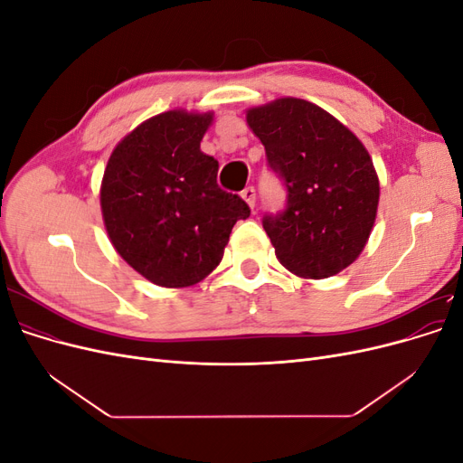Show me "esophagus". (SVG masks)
<instances>
[{"mask_svg": "<svg viewBox=\"0 0 463 463\" xmlns=\"http://www.w3.org/2000/svg\"><path fill=\"white\" fill-rule=\"evenodd\" d=\"M241 197H243V201H245L250 208H255V203H257V193H255V187H245V189L241 191Z\"/></svg>", "mask_w": 463, "mask_h": 463, "instance_id": "34e87169", "label": "esophagus"}]
</instances>
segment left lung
Returning a JSON list of instances; mask_svg holds the SVG:
<instances>
[{
  "instance_id": "8db88e82",
  "label": "left lung",
  "mask_w": 463,
  "mask_h": 463,
  "mask_svg": "<svg viewBox=\"0 0 463 463\" xmlns=\"http://www.w3.org/2000/svg\"><path fill=\"white\" fill-rule=\"evenodd\" d=\"M247 123L288 189L284 213L262 220L276 259L307 279L342 272L365 249L381 197L365 145L326 109L301 98L249 108Z\"/></svg>"
}]
</instances>
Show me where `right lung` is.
<instances>
[{
	"mask_svg": "<svg viewBox=\"0 0 463 463\" xmlns=\"http://www.w3.org/2000/svg\"><path fill=\"white\" fill-rule=\"evenodd\" d=\"M214 111L170 109L125 135L109 154L100 208L111 245L148 282L199 284L220 264L247 203L216 184L201 150Z\"/></svg>",
	"mask_w": 463,
	"mask_h": 463,
	"instance_id": "1",
	"label": "right lung"
}]
</instances>
